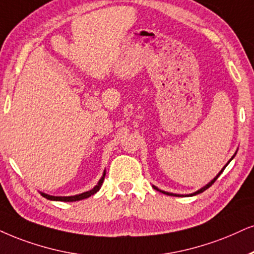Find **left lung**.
Masks as SVG:
<instances>
[{
  "label": "left lung",
  "mask_w": 254,
  "mask_h": 254,
  "mask_svg": "<svg viewBox=\"0 0 254 254\" xmlns=\"http://www.w3.org/2000/svg\"><path fill=\"white\" fill-rule=\"evenodd\" d=\"M233 157H234V156H233ZM233 157H232V158H231V159H233ZM226 166H227V164H226L225 166H224V169H225V168H226ZM224 169H223V170H221V171H220L219 173H218V175L216 176V178H213V181H211L210 183H208V184H207V185H205V186H204V188H201V189H200V190H198L197 192H194V193H192L191 195H195V194H198V193H201V192H204L205 190H207V189H208V188H210V186H211V185H212V184H213V183L217 181V179H218V177H219V176L221 175V172H223V171H224ZM153 188H155L157 191H160V192H162V193H164V194H168V195H177V194H173V193H169V192H165V191H162V190H159V189H157V188H156V186H153Z\"/></svg>",
  "instance_id": "8db88e82"
}]
</instances>
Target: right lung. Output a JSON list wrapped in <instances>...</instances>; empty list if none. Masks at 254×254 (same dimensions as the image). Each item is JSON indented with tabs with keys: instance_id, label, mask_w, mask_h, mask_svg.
<instances>
[{
	"instance_id": "1",
	"label": "right lung",
	"mask_w": 254,
	"mask_h": 254,
	"mask_svg": "<svg viewBox=\"0 0 254 254\" xmlns=\"http://www.w3.org/2000/svg\"><path fill=\"white\" fill-rule=\"evenodd\" d=\"M104 177H105V172L103 173V177L99 179L98 184L95 186L92 190L90 191H86L84 193H81V194H76V195H70V197H55V195H49V194H46V193H41L43 195L44 198L49 199V200H59V201H76V200H82V199H85V198H89L90 195L95 194L96 192L99 191V189H101L102 184H103L104 182Z\"/></svg>"
}]
</instances>
